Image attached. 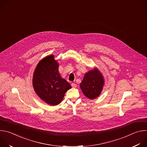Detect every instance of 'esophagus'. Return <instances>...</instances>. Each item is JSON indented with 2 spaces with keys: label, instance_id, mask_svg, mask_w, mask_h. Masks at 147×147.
<instances>
[{
  "label": "esophagus",
  "instance_id": "1",
  "mask_svg": "<svg viewBox=\"0 0 147 147\" xmlns=\"http://www.w3.org/2000/svg\"><path fill=\"white\" fill-rule=\"evenodd\" d=\"M71 86H72V87H73V88H76V87H77V85L76 84H75V83H72V84H71Z\"/></svg>",
  "mask_w": 147,
  "mask_h": 147
}]
</instances>
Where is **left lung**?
Masks as SVG:
<instances>
[{
    "label": "left lung",
    "instance_id": "1",
    "mask_svg": "<svg viewBox=\"0 0 147 147\" xmlns=\"http://www.w3.org/2000/svg\"><path fill=\"white\" fill-rule=\"evenodd\" d=\"M104 80L96 68L87 73L80 83V88L87 98L93 99L98 97L102 90Z\"/></svg>",
    "mask_w": 147,
    "mask_h": 147
}]
</instances>
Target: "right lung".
Returning <instances> with one entry per match:
<instances>
[{
    "instance_id": "add662e5",
    "label": "right lung",
    "mask_w": 147,
    "mask_h": 147,
    "mask_svg": "<svg viewBox=\"0 0 147 147\" xmlns=\"http://www.w3.org/2000/svg\"><path fill=\"white\" fill-rule=\"evenodd\" d=\"M59 65L50 55L40 60L35 70L32 84L39 97L51 105L59 104L65 93L71 88L70 84L60 77Z\"/></svg>"
}]
</instances>
